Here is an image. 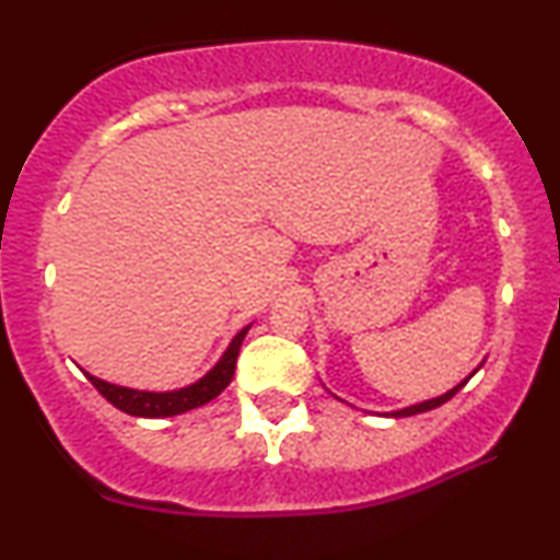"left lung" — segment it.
Returning <instances> with one entry per match:
<instances>
[{
    "mask_svg": "<svg viewBox=\"0 0 560 560\" xmlns=\"http://www.w3.org/2000/svg\"><path fill=\"white\" fill-rule=\"evenodd\" d=\"M469 378H472V375H469ZM467 378V381H469ZM467 381H462L459 386L456 388H451L448 394H443V396H438V399H430V401H422V404H415V407H407V409H401V412H394V417H412V415H420V412H428V409H435V407H441V404H446L451 396L456 394V390H462L464 386H467Z\"/></svg>",
    "mask_w": 560,
    "mask_h": 560,
    "instance_id": "8db88e82",
    "label": "left lung"
}]
</instances>
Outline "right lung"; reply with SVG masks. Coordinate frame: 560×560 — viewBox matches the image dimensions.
Masks as SVG:
<instances>
[{"mask_svg": "<svg viewBox=\"0 0 560 560\" xmlns=\"http://www.w3.org/2000/svg\"><path fill=\"white\" fill-rule=\"evenodd\" d=\"M250 331V326L242 328V331L234 336L232 345L224 352V357L219 360L211 373L206 378H200L192 386L179 388V390H170V394H153V390H135V388H125V386H114V383L98 381L93 375H88V381L96 386V390L104 396L106 401L114 404L117 409H122L127 415L135 417H172V415H182L187 409L200 407V404L215 399V396L224 390L229 383L234 378V368H237V357H240V347L245 334Z\"/></svg>", "mask_w": 560, "mask_h": 560, "instance_id": "add662e5", "label": "right lung"}]
</instances>
